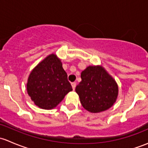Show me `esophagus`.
I'll use <instances>...</instances> for the list:
<instances>
[{
    "label": "esophagus",
    "instance_id": "34e87169",
    "mask_svg": "<svg viewBox=\"0 0 148 148\" xmlns=\"http://www.w3.org/2000/svg\"><path fill=\"white\" fill-rule=\"evenodd\" d=\"M76 85H77V84H76V82H72L71 83V86H72V89H75V87H76Z\"/></svg>",
    "mask_w": 148,
    "mask_h": 148
}]
</instances>
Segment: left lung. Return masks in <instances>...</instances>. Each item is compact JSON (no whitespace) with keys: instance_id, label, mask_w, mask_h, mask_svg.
Returning a JSON list of instances; mask_svg holds the SVG:
<instances>
[{"instance_id":"obj_1","label":"left lung","mask_w":148,"mask_h":148,"mask_svg":"<svg viewBox=\"0 0 148 148\" xmlns=\"http://www.w3.org/2000/svg\"><path fill=\"white\" fill-rule=\"evenodd\" d=\"M82 82L76 86L84 108L92 113L110 109L116 102L118 86L101 66H89L81 74Z\"/></svg>"}]
</instances>
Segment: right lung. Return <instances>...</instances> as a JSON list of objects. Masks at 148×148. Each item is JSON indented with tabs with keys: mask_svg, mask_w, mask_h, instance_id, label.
I'll list each match as a JSON object with an SVG mask.
<instances>
[{
	"mask_svg": "<svg viewBox=\"0 0 148 148\" xmlns=\"http://www.w3.org/2000/svg\"><path fill=\"white\" fill-rule=\"evenodd\" d=\"M26 88L31 100L44 110L56 107L72 90L62 62L54 53L46 56L32 70Z\"/></svg>",
	"mask_w": 148,
	"mask_h": 148,
	"instance_id": "1",
	"label": "right lung"
}]
</instances>
